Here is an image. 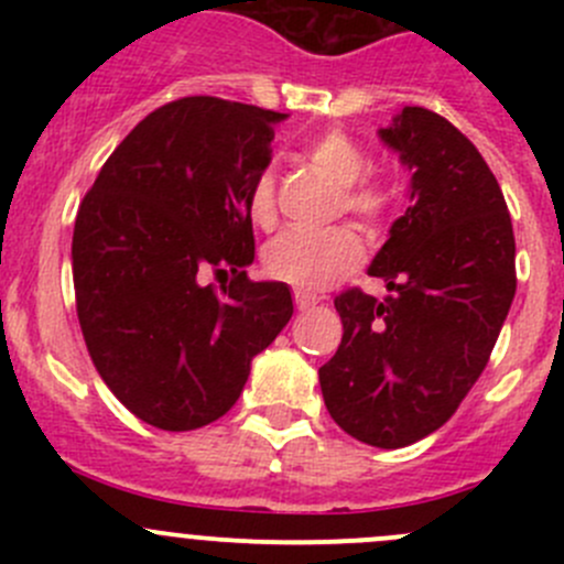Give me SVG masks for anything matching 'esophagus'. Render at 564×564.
Instances as JSON below:
<instances>
[{
  "mask_svg": "<svg viewBox=\"0 0 564 564\" xmlns=\"http://www.w3.org/2000/svg\"><path fill=\"white\" fill-rule=\"evenodd\" d=\"M318 303V297L316 294H308V292H294V305H297L300 311H308V308H314V305Z\"/></svg>",
  "mask_w": 564,
  "mask_h": 564,
  "instance_id": "esophagus-1",
  "label": "esophagus"
}]
</instances>
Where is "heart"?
Returning a JSON list of instances; mask_svg holds the SVG:
<instances>
[{
    "label": "heart",
    "mask_w": 564,
    "mask_h": 564,
    "mask_svg": "<svg viewBox=\"0 0 564 564\" xmlns=\"http://www.w3.org/2000/svg\"><path fill=\"white\" fill-rule=\"evenodd\" d=\"M305 161L333 185H338V209L366 231H379L392 215V193L382 180L368 176L366 150L340 130H324L303 150ZM248 213L256 226L275 224V176L256 174L248 193ZM366 259V246L349 226L311 235V231H283L264 250V270L300 292H322L344 281Z\"/></svg>",
    "instance_id": "obj_1"
}]
</instances>
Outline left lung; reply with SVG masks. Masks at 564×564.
<instances>
[{
	"label": "left lung",
	"instance_id": "8db88e82",
	"mask_svg": "<svg viewBox=\"0 0 564 564\" xmlns=\"http://www.w3.org/2000/svg\"><path fill=\"white\" fill-rule=\"evenodd\" d=\"M379 135L412 172V207L368 267L392 294L335 297L344 338L318 384L346 434L395 451L442 429L480 379L516 294V237L497 176L456 124L406 106Z\"/></svg>",
	"mask_w": 564,
	"mask_h": 564
}]
</instances>
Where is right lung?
<instances>
[{
  "instance_id": "1",
  "label": "right lung",
  "mask_w": 564,
  "mask_h": 564,
  "mask_svg": "<svg viewBox=\"0 0 564 564\" xmlns=\"http://www.w3.org/2000/svg\"><path fill=\"white\" fill-rule=\"evenodd\" d=\"M286 113L193 95L147 113L100 169L73 229L76 311L108 390L161 431L224 417L250 360L294 314L250 281L248 193ZM209 274H229L218 293Z\"/></svg>"
}]
</instances>
